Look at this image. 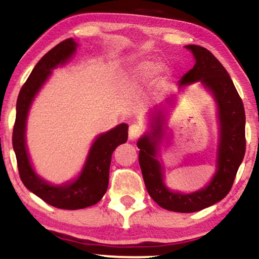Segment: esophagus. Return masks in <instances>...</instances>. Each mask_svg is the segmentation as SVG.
Instances as JSON below:
<instances>
[{
	"label": "esophagus",
	"instance_id": "1",
	"mask_svg": "<svg viewBox=\"0 0 259 259\" xmlns=\"http://www.w3.org/2000/svg\"><path fill=\"white\" fill-rule=\"evenodd\" d=\"M144 133V126L140 123H135L133 125H130L129 129V140L132 141H136L139 137L143 135Z\"/></svg>",
	"mask_w": 259,
	"mask_h": 259
}]
</instances>
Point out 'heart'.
Segmentation results:
<instances>
[{"mask_svg": "<svg viewBox=\"0 0 259 259\" xmlns=\"http://www.w3.org/2000/svg\"><path fill=\"white\" fill-rule=\"evenodd\" d=\"M162 70L161 64L154 63V61H144L141 63L135 70V75L139 79H150L156 77Z\"/></svg>", "mask_w": 259, "mask_h": 259, "instance_id": "1", "label": "heart"}]
</instances>
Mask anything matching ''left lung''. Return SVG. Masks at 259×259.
Instances as JSON below:
<instances>
[{
  "instance_id": "1",
  "label": "left lung",
  "mask_w": 259,
  "mask_h": 259,
  "mask_svg": "<svg viewBox=\"0 0 259 259\" xmlns=\"http://www.w3.org/2000/svg\"><path fill=\"white\" fill-rule=\"evenodd\" d=\"M195 65L180 80V86L201 81L218 103L220 142L218 169L207 187L192 194L173 193L163 185L161 164L156 158V148L162 136L163 116L156 113L151 133L139 140V162L143 180L151 199L162 208L173 212L191 213L204 209L225 198L231 191L238 168L245 155V111L230 74L211 52L201 46L188 45Z\"/></svg>"
}]
</instances>
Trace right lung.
Wrapping results in <instances>:
<instances>
[{
    "label": "right lung",
    "mask_w": 259,
    "mask_h": 259,
    "mask_svg": "<svg viewBox=\"0 0 259 259\" xmlns=\"http://www.w3.org/2000/svg\"><path fill=\"white\" fill-rule=\"evenodd\" d=\"M77 44L66 39L47 52L33 68L20 90L16 102V118L13 129V148L16 155L17 169L23 185L47 202L63 209H80L97 204L109 185V171L113 150L127 140V124H119L102 134L91 147L85 167L77 180L65 186H52L37 177L30 165L26 150V119L30 103L41 86L59 64H64L74 53Z\"/></svg>",
    "instance_id": "add662e5"
}]
</instances>
